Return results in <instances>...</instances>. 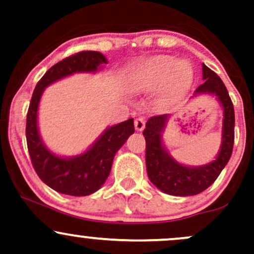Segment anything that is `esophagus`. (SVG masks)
I'll return each instance as SVG.
<instances>
[{
	"label": "esophagus",
	"mask_w": 254,
	"mask_h": 254,
	"mask_svg": "<svg viewBox=\"0 0 254 254\" xmlns=\"http://www.w3.org/2000/svg\"><path fill=\"white\" fill-rule=\"evenodd\" d=\"M135 129H136L137 131H142V130L145 129V119H143V118H137V119L135 120Z\"/></svg>",
	"instance_id": "34e87169"
}]
</instances>
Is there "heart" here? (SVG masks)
Returning <instances> with one entry per match:
<instances>
[{"mask_svg":"<svg viewBox=\"0 0 254 254\" xmlns=\"http://www.w3.org/2000/svg\"><path fill=\"white\" fill-rule=\"evenodd\" d=\"M193 79V71L187 61L160 55L142 66L132 83L136 91H156L166 84L167 97H177L186 91Z\"/></svg>","mask_w":254,"mask_h":254,"instance_id":"1","label":"heart"}]
</instances>
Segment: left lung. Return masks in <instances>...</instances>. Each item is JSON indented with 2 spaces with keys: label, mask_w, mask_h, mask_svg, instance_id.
Segmentation results:
<instances>
[{
  "label": "left lung",
  "mask_w": 254,
  "mask_h": 254,
  "mask_svg": "<svg viewBox=\"0 0 254 254\" xmlns=\"http://www.w3.org/2000/svg\"><path fill=\"white\" fill-rule=\"evenodd\" d=\"M204 82L194 91L193 97L210 94L222 108L221 145L215 160L206 165L187 166L173 158L163 142L162 134L171 115L152 117L146 123V170L151 183L161 191L175 196L196 195L209 188L229 162L234 148V104L221 78L203 64Z\"/></svg>",
  "instance_id": "8db88e82"
}]
</instances>
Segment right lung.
<instances>
[{"instance_id":"add662e5","label":"right lung","mask_w":254,"mask_h":254,"mask_svg":"<svg viewBox=\"0 0 254 254\" xmlns=\"http://www.w3.org/2000/svg\"><path fill=\"white\" fill-rule=\"evenodd\" d=\"M108 64L98 51H81L64 59L47 71L33 92L27 114L28 151L39 178L59 193L86 196L98 190L111 173L115 153L134 134V119L108 127L84 152L76 156H59L47 147L38 127V109L45 88L73 73H96Z\"/></svg>"}]
</instances>
